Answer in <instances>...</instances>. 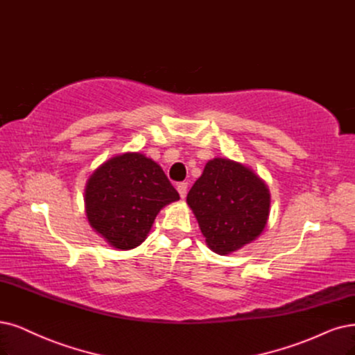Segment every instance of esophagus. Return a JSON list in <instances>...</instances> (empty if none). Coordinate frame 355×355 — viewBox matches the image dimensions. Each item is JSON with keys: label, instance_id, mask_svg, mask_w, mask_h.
Returning <instances> with one entry per match:
<instances>
[{"label": "esophagus", "instance_id": "obj_1", "mask_svg": "<svg viewBox=\"0 0 355 355\" xmlns=\"http://www.w3.org/2000/svg\"><path fill=\"white\" fill-rule=\"evenodd\" d=\"M187 187H189V182H180V184L177 186V190L180 193V198L181 199H186L187 196Z\"/></svg>", "mask_w": 355, "mask_h": 355}]
</instances>
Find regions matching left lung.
Listing matches in <instances>:
<instances>
[{"instance_id":"left-lung-1","label":"left lung","mask_w":355,"mask_h":355,"mask_svg":"<svg viewBox=\"0 0 355 355\" xmlns=\"http://www.w3.org/2000/svg\"><path fill=\"white\" fill-rule=\"evenodd\" d=\"M206 244L230 254L256 240L269 216L270 194L250 168L224 157L209 161L187 194Z\"/></svg>"}]
</instances>
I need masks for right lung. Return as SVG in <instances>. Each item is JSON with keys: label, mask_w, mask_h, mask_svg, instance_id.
Masks as SVG:
<instances>
[{"label": "right lung", "mask_w": 355, "mask_h": 355, "mask_svg": "<svg viewBox=\"0 0 355 355\" xmlns=\"http://www.w3.org/2000/svg\"><path fill=\"white\" fill-rule=\"evenodd\" d=\"M178 199L162 168L136 152L102 164L85 190L90 227L120 250L140 245L161 209Z\"/></svg>", "instance_id": "1"}]
</instances>
